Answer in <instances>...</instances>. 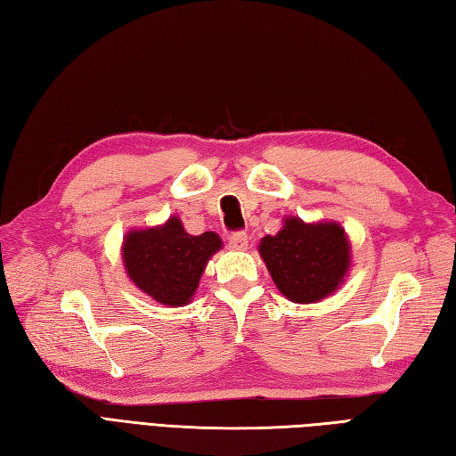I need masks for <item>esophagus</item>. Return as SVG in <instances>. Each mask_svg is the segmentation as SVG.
<instances>
[{
    "label": "esophagus",
    "mask_w": 456,
    "mask_h": 456,
    "mask_svg": "<svg viewBox=\"0 0 456 456\" xmlns=\"http://www.w3.org/2000/svg\"><path fill=\"white\" fill-rule=\"evenodd\" d=\"M248 247L247 233H233L229 237V248L233 250H245Z\"/></svg>",
    "instance_id": "esophagus-1"
}]
</instances>
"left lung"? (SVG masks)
I'll list each match as a JSON object with an SVG mask.
<instances>
[{
	"instance_id": "obj_1",
	"label": "left lung",
	"mask_w": 456,
	"mask_h": 456,
	"mask_svg": "<svg viewBox=\"0 0 456 456\" xmlns=\"http://www.w3.org/2000/svg\"><path fill=\"white\" fill-rule=\"evenodd\" d=\"M258 253L280 294L294 304L333 296L353 266L351 240L337 221L305 223L288 216L276 235L260 239Z\"/></svg>"
}]
</instances>
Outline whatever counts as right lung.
I'll list each match as a JSON object with an SVG mask.
<instances>
[{
	"mask_svg": "<svg viewBox=\"0 0 456 456\" xmlns=\"http://www.w3.org/2000/svg\"><path fill=\"white\" fill-rule=\"evenodd\" d=\"M223 240L213 231L190 235L178 216L162 225L137 227L125 233L121 260L125 274L142 294L168 307L191 302L209 258Z\"/></svg>",
	"mask_w": 456,
	"mask_h": 456,
	"instance_id": "1",
	"label": "right lung"
}]
</instances>
